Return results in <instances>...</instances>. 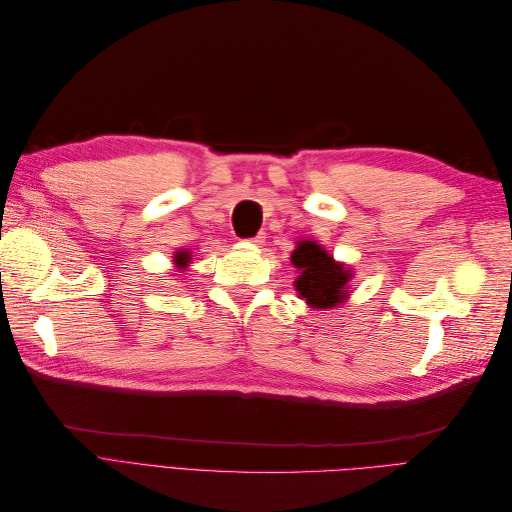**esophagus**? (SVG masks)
<instances>
[{
	"instance_id": "obj_1",
	"label": "esophagus",
	"mask_w": 512,
	"mask_h": 512,
	"mask_svg": "<svg viewBox=\"0 0 512 512\" xmlns=\"http://www.w3.org/2000/svg\"><path fill=\"white\" fill-rule=\"evenodd\" d=\"M265 232H258V235L254 237V239H250L247 243H252V245H256V247H260V245H265Z\"/></svg>"
}]
</instances>
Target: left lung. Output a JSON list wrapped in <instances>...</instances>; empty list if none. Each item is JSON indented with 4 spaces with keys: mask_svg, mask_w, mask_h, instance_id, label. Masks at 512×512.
Returning <instances> with one entry per match:
<instances>
[{
    "mask_svg": "<svg viewBox=\"0 0 512 512\" xmlns=\"http://www.w3.org/2000/svg\"><path fill=\"white\" fill-rule=\"evenodd\" d=\"M290 262L299 271L294 288L309 307L329 309L348 299V282L352 280L350 269L335 262L316 241H299Z\"/></svg>",
    "mask_w": 512,
    "mask_h": 512,
    "instance_id": "obj_1",
    "label": "left lung"
}]
</instances>
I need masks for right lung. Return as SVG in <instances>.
I'll list each match as a JSON object with an SVG mask.
<instances>
[{
  "label": "right lung",
  "instance_id": "right-lung-1",
  "mask_svg": "<svg viewBox=\"0 0 512 512\" xmlns=\"http://www.w3.org/2000/svg\"><path fill=\"white\" fill-rule=\"evenodd\" d=\"M188 262H190V252L188 250L175 252V265H177V269H185V267H188Z\"/></svg>",
  "mask_w": 512,
  "mask_h": 512
}]
</instances>
